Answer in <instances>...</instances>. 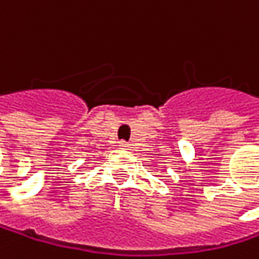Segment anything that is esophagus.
Returning <instances> with one entry per match:
<instances>
[{
  "label": "esophagus",
  "instance_id": "34e87169",
  "mask_svg": "<svg viewBox=\"0 0 259 259\" xmlns=\"http://www.w3.org/2000/svg\"><path fill=\"white\" fill-rule=\"evenodd\" d=\"M119 149H122V150H131L132 149V144H128L125 141H121L119 143Z\"/></svg>",
  "mask_w": 259,
  "mask_h": 259
}]
</instances>
